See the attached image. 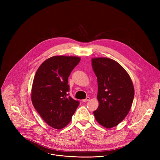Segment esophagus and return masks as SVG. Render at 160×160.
I'll return each instance as SVG.
<instances>
[{"instance_id": "esophagus-1", "label": "esophagus", "mask_w": 160, "mask_h": 160, "mask_svg": "<svg viewBox=\"0 0 160 160\" xmlns=\"http://www.w3.org/2000/svg\"><path fill=\"white\" fill-rule=\"evenodd\" d=\"M89 100V97H86V98H85V99H83V100H82V101L83 102H87V101H88V100Z\"/></svg>"}]
</instances>
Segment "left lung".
<instances>
[{
    "label": "left lung",
    "instance_id": "obj_1",
    "mask_svg": "<svg viewBox=\"0 0 160 160\" xmlns=\"http://www.w3.org/2000/svg\"><path fill=\"white\" fill-rule=\"evenodd\" d=\"M92 67L97 78L99 103L93 112L102 127L118 125L129 113L134 97V88L128 72L116 61L108 58H92Z\"/></svg>",
    "mask_w": 160,
    "mask_h": 160
}]
</instances>
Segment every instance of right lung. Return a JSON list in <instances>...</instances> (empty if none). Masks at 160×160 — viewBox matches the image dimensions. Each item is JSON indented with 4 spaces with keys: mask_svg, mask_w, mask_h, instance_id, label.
Instances as JSON below:
<instances>
[{
    "mask_svg": "<svg viewBox=\"0 0 160 160\" xmlns=\"http://www.w3.org/2000/svg\"><path fill=\"white\" fill-rule=\"evenodd\" d=\"M80 61L77 56L49 58L39 67L33 78V106L43 121L55 129L65 127L80 104L68 93V78Z\"/></svg>",
    "mask_w": 160,
    "mask_h": 160,
    "instance_id": "obj_1",
    "label": "right lung"
}]
</instances>
